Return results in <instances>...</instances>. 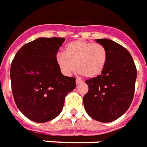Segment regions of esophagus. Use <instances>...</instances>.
<instances>
[{
	"mask_svg": "<svg viewBox=\"0 0 147 147\" xmlns=\"http://www.w3.org/2000/svg\"><path fill=\"white\" fill-rule=\"evenodd\" d=\"M82 83H83V81H82V80H80V79L78 78L76 79V84H77V85H80V84H82Z\"/></svg>",
	"mask_w": 147,
	"mask_h": 147,
	"instance_id": "esophagus-1",
	"label": "esophagus"
}]
</instances>
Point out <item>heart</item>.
I'll list each match as a JSON object with an SVG mask.
<instances>
[{
    "mask_svg": "<svg viewBox=\"0 0 147 147\" xmlns=\"http://www.w3.org/2000/svg\"><path fill=\"white\" fill-rule=\"evenodd\" d=\"M56 64L63 74L69 76L75 70L88 78H94L104 71L108 61V51L100 43L76 40L65 47L64 54L58 53Z\"/></svg>",
    "mask_w": 147,
    "mask_h": 147,
    "instance_id": "obj_1",
    "label": "heart"
}]
</instances>
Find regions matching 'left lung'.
<instances>
[{"label": "left lung", "mask_w": 147, "mask_h": 147, "mask_svg": "<svg viewBox=\"0 0 147 147\" xmlns=\"http://www.w3.org/2000/svg\"><path fill=\"white\" fill-rule=\"evenodd\" d=\"M96 42L106 48L108 61L100 75L85 82L88 91L83 103L91 118L109 123L129 109L134 97L137 70L131 55L123 47L108 38Z\"/></svg>", "instance_id": "8db88e82"}]
</instances>
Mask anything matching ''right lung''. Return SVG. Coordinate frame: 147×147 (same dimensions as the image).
<instances>
[{"label":"right lung","mask_w":147,"mask_h":147,"mask_svg":"<svg viewBox=\"0 0 147 147\" xmlns=\"http://www.w3.org/2000/svg\"><path fill=\"white\" fill-rule=\"evenodd\" d=\"M64 38H38L24 45L12 60L10 78L16 105L27 118L45 123L61 113L74 78L62 74L55 57Z\"/></svg>","instance_id":"right-lung-1"}]
</instances>
